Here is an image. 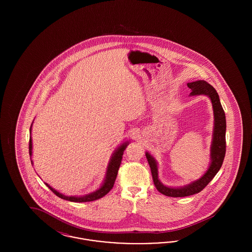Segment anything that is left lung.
<instances>
[{
    "mask_svg": "<svg viewBox=\"0 0 252 252\" xmlns=\"http://www.w3.org/2000/svg\"><path fill=\"white\" fill-rule=\"evenodd\" d=\"M187 86L192 90L190 96H208L212 102L214 109V131L210 153L211 162L203 176L198 180L181 187H168L158 180V168L156 158L150 153L145 152L157 190L171 197L188 196L201 192L220 170L226 154V116L216 89L204 80L187 83Z\"/></svg>",
    "mask_w": 252,
    "mask_h": 252,
    "instance_id": "1",
    "label": "left lung"
}]
</instances>
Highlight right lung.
Returning a JSON list of instances; mask_svg holds the SVG:
<instances>
[{
	"label": "right lung",
	"mask_w": 252,
	"mask_h": 252,
	"mask_svg": "<svg viewBox=\"0 0 252 252\" xmlns=\"http://www.w3.org/2000/svg\"><path fill=\"white\" fill-rule=\"evenodd\" d=\"M33 125V123H32ZM32 125L30 126V135L32 132ZM129 144V141H126L125 143L120 144L113 152V154L110 157L109 162H108V167H107V171H106V176L104 181L102 183V185L95 190L94 192H90L88 194L85 195H81V196H75V195H65L61 192H58L57 190H55L54 188H52L48 183H45V185L48 187L49 189L54 192L55 194H57L59 197L68 200V201H72V202H89V201H94L96 199H99L101 197H103L104 195H106L113 187L114 182L116 180L117 174H118V170L120 167L121 161H122V158H123V154L124 151L126 150V146ZM32 138L30 136V140H29V155H30V158L32 157ZM31 163L33 165V161L31 160Z\"/></svg>",
	"instance_id": "obj_1"
}]
</instances>
